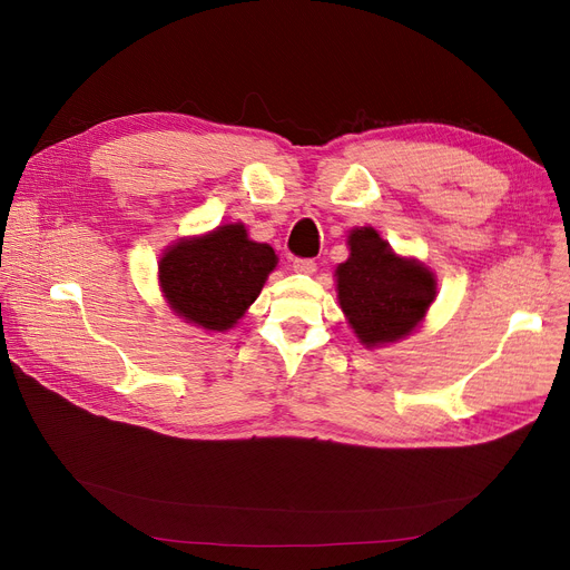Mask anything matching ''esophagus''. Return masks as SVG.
I'll use <instances>...</instances> for the list:
<instances>
[{
  "mask_svg": "<svg viewBox=\"0 0 570 570\" xmlns=\"http://www.w3.org/2000/svg\"><path fill=\"white\" fill-rule=\"evenodd\" d=\"M293 269L301 275H314L316 273V261L314 258H295Z\"/></svg>",
  "mask_w": 570,
  "mask_h": 570,
  "instance_id": "obj_1",
  "label": "esophagus"
}]
</instances>
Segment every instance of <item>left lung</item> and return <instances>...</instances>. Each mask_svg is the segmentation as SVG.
I'll return each mask as SVG.
<instances>
[{"instance_id":"obj_1","label":"left lung","mask_w":570,"mask_h":570,"mask_svg":"<svg viewBox=\"0 0 570 570\" xmlns=\"http://www.w3.org/2000/svg\"><path fill=\"white\" fill-rule=\"evenodd\" d=\"M351 256L337 267L340 305L365 346L409 335L434 301V275L400 258L374 228L348 235Z\"/></svg>"}]
</instances>
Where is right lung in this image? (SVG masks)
<instances>
[{
  "label": "right lung",
  "mask_w": 570,
  "mask_h": 570,
  "mask_svg": "<svg viewBox=\"0 0 570 570\" xmlns=\"http://www.w3.org/2000/svg\"><path fill=\"white\" fill-rule=\"evenodd\" d=\"M275 263L273 247L249 239L243 224H228L173 245L159 263V282L179 316L222 333L256 301Z\"/></svg>",
  "instance_id": "add662e5"
}]
</instances>
